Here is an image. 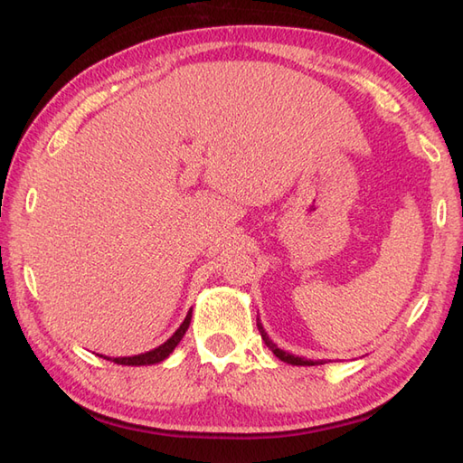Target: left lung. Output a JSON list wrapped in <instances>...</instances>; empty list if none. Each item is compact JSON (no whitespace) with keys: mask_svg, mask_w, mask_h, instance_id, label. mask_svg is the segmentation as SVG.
<instances>
[{"mask_svg":"<svg viewBox=\"0 0 463 463\" xmlns=\"http://www.w3.org/2000/svg\"><path fill=\"white\" fill-rule=\"evenodd\" d=\"M258 330H260V335H262L264 345H266L271 352H274L281 362H288V364H291V365H317V364H325L323 360H321V362H311V360H303V358H298V355L283 352V350H279V348L274 345V342H271V340L268 338V335H266V330L262 328V325H258Z\"/></svg>","mask_w":463,"mask_h":463,"instance_id":"1","label":"left lung"}]
</instances>
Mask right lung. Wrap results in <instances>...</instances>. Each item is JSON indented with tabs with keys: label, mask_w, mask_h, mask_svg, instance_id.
<instances>
[{
	"label": "right lung",
	"mask_w": 463,
	"mask_h": 463,
	"mask_svg": "<svg viewBox=\"0 0 463 463\" xmlns=\"http://www.w3.org/2000/svg\"><path fill=\"white\" fill-rule=\"evenodd\" d=\"M189 321H192V311L187 313L185 321H184V323H182V326L177 328L175 333L172 335V338H168V340L164 342L162 346L154 348V350H150V352L138 354V355H125V358H108V355H101V358H105V360H111V362H115V364H121V365H146V364H158V362H162V360L168 358V355L174 352V348H175L177 345H180V340L184 338L185 330H187V326H189Z\"/></svg>",
	"instance_id": "right-lung-1"
}]
</instances>
